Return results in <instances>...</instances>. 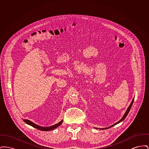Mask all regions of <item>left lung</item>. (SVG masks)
Returning <instances> with one entry per match:
<instances>
[{"instance_id":"obj_1","label":"left lung","mask_w":149,"mask_h":149,"mask_svg":"<svg viewBox=\"0 0 149 149\" xmlns=\"http://www.w3.org/2000/svg\"><path fill=\"white\" fill-rule=\"evenodd\" d=\"M134 98H133L132 99V102H131V104H130V105L129 106V107H128L127 109L126 110V112H125V113L124 114V115H123V116L122 117V118L120 119V120H119L118 122H116V123H115L113 125H112V126H111L110 127H108L107 128H99L100 130H106V129H107V128H109L111 127H112V126H113L114 125H117V124H118V123H120L122 121H123V120H124L125 119V118L126 117V116H127L128 114L129 113V112H130V109H131V107L132 106V104H133V103H134ZM95 128V127H94Z\"/></svg>"}]
</instances>
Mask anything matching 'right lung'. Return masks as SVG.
<instances>
[{
	"label": "right lung",
	"instance_id": "right-lung-1",
	"mask_svg": "<svg viewBox=\"0 0 149 149\" xmlns=\"http://www.w3.org/2000/svg\"><path fill=\"white\" fill-rule=\"evenodd\" d=\"M24 122L25 123H26L27 124H28L29 125H30L33 127L36 128L38 130H40L41 131H51V130H52L55 128L58 127L60 125H61L63 122V120H61L60 122H59L58 123H57L56 124L53 125V126H51L50 127H43V126H40L38 125H36L35 123L32 122V121L31 120H24Z\"/></svg>",
	"mask_w": 149,
	"mask_h": 149
}]
</instances>
